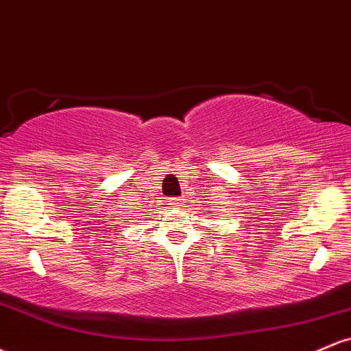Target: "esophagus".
<instances>
[{"mask_svg": "<svg viewBox=\"0 0 351 351\" xmlns=\"http://www.w3.org/2000/svg\"><path fill=\"white\" fill-rule=\"evenodd\" d=\"M171 204H173V206H181V204H183V198L171 199Z\"/></svg>", "mask_w": 351, "mask_h": 351, "instance_id": "obj_1", "label": "esophagus"}]
</instances>
